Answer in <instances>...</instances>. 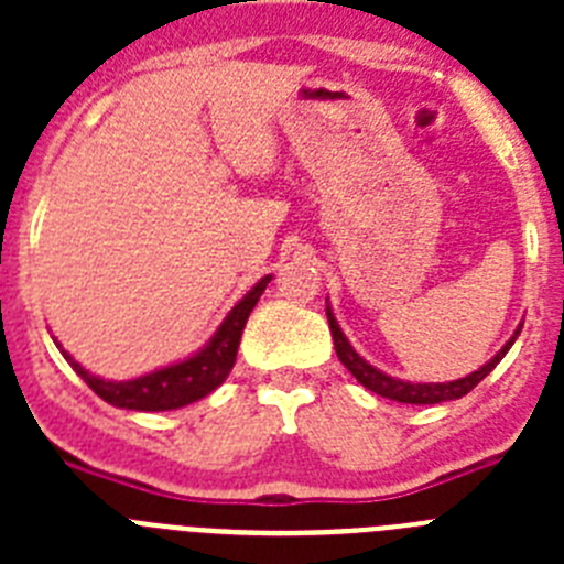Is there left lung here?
<instances>
[{
  "label": "left lung",
  "instance_id": "left-lung-1",
  "mask_svg": "<svg viewBox=\"0 0 564 564\" xmlns=\"http://www.w3.org/2000/svg\"><path fill=\"white\" fill-rule=\"evenodd\" d=\"M327 322H330V333H333V344H336L338 361H341L344 367L352 372V376H356V381L361 383V387H367V390L376 392V395L390 398V401H398V403H443V401H457V398L468 395V392L475 390L477 383H480L482 378H486L488 372L495 370L497 364L502 361V356L511 350V344L517 341V336H520V330H522V325L517 327L514 336L506 341V347H502V350L497 352L491 361L482 364L480 370L471 372V376L457 378V381H446V383H412V381H401V378L387 376V372L376 370L372 364L364 361V358L352 350V344L347 341V336L341 333V327H338L330 305H327Z\"/></svg>",
  "mask_w": 564,
  "mask_h": 564
}]
</instances>
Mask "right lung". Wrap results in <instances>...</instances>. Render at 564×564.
I'll list each match as a JSON object with an SVG mask.
<instances>
[{"instance_id": "1", "label": "right lung", "mask_w": 564, "mask_h": 564, "mask_svg": "<svg viewBox=\"0 0 564 564\" xmlns=\"http://www.w3.org/2000/svg\"><path fill=\"white\" fill-rule=\"evenodd\" d=\"M268 282H271V276H262L246 296L239 299L200 352H194L192 358L172 364V367L149 372V376L132 378V381H107V378L93 376L67 350H62V344H56L62 356L69 361V367L87 381L89 390L96 392L98 398H104L107 403H112V406L134 412L181 410L186 403L206 398L208 392H214L226 381L234 361H237V347L239 338H242V330H246L248 316H251L253 305L259 302Z\"/></svg>"}]
</instances>
